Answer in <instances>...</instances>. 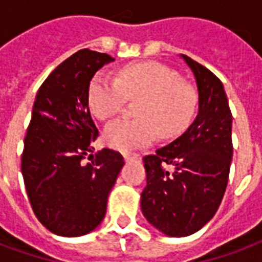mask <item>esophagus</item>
Wrapping results in <instances>:
<instances>
[{
	"label": "esophagus",
	"instance_id": "1",
	"mask_svg": "<svg viewBox=\"0 0 262 262\" xmlns=\"http://www.w3.org/2000/svg\"><path fill=\"white\" fill-rule=\"evenodd\" d=\"M123 159H125V161L137 160V159H139V154H136V153H123Z\"/></svg>",
	"mask_w": 262,
	"mask_h": 262
}]
</instances>
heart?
<instances>
[{"label":"heart","instance_id":"heart-1","mask_svg":"<svg viewBox=\"0 0 262 262\" xmlns=\"http://www.w3.org/2000/svg\"><path fill=\"white\" fill-rule=\"evenodd\" d=\"M127 99H142L136 112L139 120L119 119L103 132L105 143L120 151L151 144L156 132L164 139L178 136L192 120L198 103L192 86L159 63L126 66L118 78L105 73L92 78L88 101L92 114L101 120L116 116Z\"/></svg>","mask_w":262,"mask_h":262}]
</instances>
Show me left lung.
Wrapping results in <instances>:
<instances>
[{
    "label": "left lung",
    "mask_w": 262,
    "mask_h": 262,
    "mask_svg": "<svg viewBox=\"0 0 262 262\" xmlns=\"http://www.w3.org/2000/svg\"><path fill=\"white\" fill-rule=\"evenodd\" d=\"M181 57L196 80L198 115L181 136L143 159L147 185L140 199L148 223L171 237L189 236L213 217L233 157V118L222 81L191 57Z\"/></svg>",
    "instance_id": "1"
}]
</instances>
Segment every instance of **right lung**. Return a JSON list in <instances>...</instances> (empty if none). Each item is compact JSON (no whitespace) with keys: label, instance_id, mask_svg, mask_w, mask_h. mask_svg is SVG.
<instances>
[{"label":"right lung","instance_id":"1","mask_svg":"<svg viewBox=\"0 0 262 262\" xmlns=\"http://www.w3.org/2000/svg\"><path fill=\"white\" fill-rule=\"evenodd\" d=\"M114 60L106 53L78 50L50 73L36 94L20 170L37 220L57 236H84L101 225L125 164L111 148L84 163L92 157V142L99 135L88 106L90 82Z\"/></svg>","mask_w":262,"mask_h":262}]
</instances>
